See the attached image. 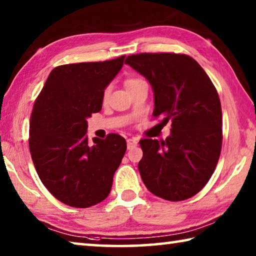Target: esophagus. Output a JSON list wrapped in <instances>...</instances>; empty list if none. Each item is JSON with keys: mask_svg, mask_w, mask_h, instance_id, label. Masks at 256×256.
I'll return each mask as SVG.
<instances>
[{"mask_svg": "<svg viewBox=\"0 0 256 256\" xmlns=\"http://www.w3.org/2000/svg\"><path fill=\"white\" fill-rule=\"evenodd\" d=\"M126 144H128V149H132L134 146H138V140L134 138H130L126 140Z\"/></svg>", "mask_w": 256, "mask_h": 256, "instance_id": "obj_1", "label": "esophagus"}]
</instances>
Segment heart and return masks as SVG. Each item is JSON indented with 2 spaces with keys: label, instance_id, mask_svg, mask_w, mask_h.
<instances>
[{
  "label": "heart",
  "instance_id": "b5f03b06",
  "mask_svg": "<svg viewBox=\"0 0 256 256\" xmlns=\"http://www.w3.org/2000/svg\"><path fill=\"white\" fill-rule=\"evenodd\" d=\"M136 81H138V79H128V80H126V82H125V86H130V84H132L133 82H136ZM107 94H108V89L105 92V97L107 96Z\"/></svg>",
  "mask_w": 256,
  "mask_h": 256
}]
</instances>
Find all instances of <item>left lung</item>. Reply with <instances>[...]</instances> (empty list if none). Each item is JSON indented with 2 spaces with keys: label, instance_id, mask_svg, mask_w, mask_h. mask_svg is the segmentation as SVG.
<instances>
[{
  "label": "left lung",
  "instance_id": "left-lung-1",
  "mask_svg": "<svg viewBox=\"0 0 256 256\" xmlns=\"http://www.w3.org/2000/svg\"><path fill=\"white\" fill-rule=\"evenodd\" d=\"M125 64L152 86L154 118L172 120L166 140L140 141L138 167L146 188L168 201L192 198L209 182L222 151V112L214 84L184 54L130 55Z\"/></svg>",
  "mask_w": 256,
  "mask_h": 256
}]
</instances>
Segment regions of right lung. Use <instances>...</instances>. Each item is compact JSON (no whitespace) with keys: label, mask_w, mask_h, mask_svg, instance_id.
Segmentation results:
<instances>
[{"label":"right lung","mask_w":256,"mask_h":256,"mask_svg":"<svg viewBox=\"0 0 256 256\" xmlns=\"http://www.w3.org/2000/svg\"><path fill=\"white\" fill-rule=\"evenodd\" d=\"M124 58L55 68L34 102L30 154L42 183L64 204L89 208L110 192L126 142L115 133L89 142L86 120L100 112L104 92Z\"/></svg>","instance_id":"1"}]
</instances>
